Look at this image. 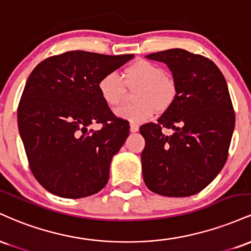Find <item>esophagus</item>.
<instances>
[{
    "mask_svg": "<svg viewBox=\"0 0 251 251\" xmlns=\"http://www.w3.org/2000/svg\"><path fill=\"white\" fill-rule=\"evenodd\" d=\"M129 129H131V132H137L138 129H139V126H138L137 124L131 123L129 124Z\"/></svg>",
    "mask_w": 251,
    "mask_h": 251,
    "instance_id": "1",
    "label": "esophagus"
}]
</instances>
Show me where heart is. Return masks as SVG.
<instances>
[{"mask_svg":"<svg viewBox=\"0 0 251 251\" xmlns=\"http://www.w3.org/2000/svg\"><path fill=\"white\" fill-rule=\"evenodd\" d=\"M123 80L117 73L105 74L98 83L101 99L109 107L119 105L125 94V85L138 86L134 92L137 102L116 109V116L132 123H143L158 112L166 111L177 96V87L162 67L149 60H137L123 72Z\"/></svg>","mask_w":251,"mask_h":251,"instance_id":"b5f03b06","label":"heart"}]
</instances>
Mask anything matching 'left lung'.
I'll return each instance as SVG.
<instances>
[{
  "instance_id": "left-lung-1",
  "label": "left lung",
  "mask_w": 251,
  "mask_h": 251,
  "mask_svg": "<svg viewBox=\"0 0 251 251\" xmlns=\"http://www.w3.org/2000/svg\"><path fill=\"white\" fill-rule=\"evenodd\" d=\"M168 65L177 96L157 123L140 126L146 186L158 195L188 197L215 179L226 162L235 112L222 72L208 57L185 50L146 55ZM164 128L174 129L171 136Z\"/></svg>"
}]
</instances>
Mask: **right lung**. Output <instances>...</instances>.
Instances as JSON below:
<instances>
[{"label":"right lung","instance_id":"obj_1","mask_svg":"<svg viewBox=\"0 0 251 251\" xmlns=\"http://www.w3.org/2000/svg\"><path fill=\"white\" fill-rule=\"evenodd\" d=\"M133 56L72 50L47 57L30 73L17 124L31 172L50 194L75 200L107 184L129 125L112 113L98 83ZM92 123L103 127L88 130Z\"/></svg>","mask_w":251,"mask_h":251}]
</instances>
